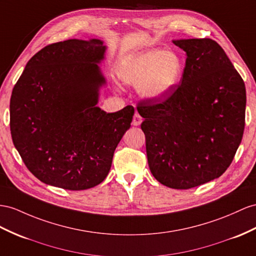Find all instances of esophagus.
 <instances>
[{"label":"esophagus","instance_id":"esophagus-1","mask_svg":"<svg viewBox=\"0 0 256 256\" xmlns=\"http://www.w3.org/2000/svg\"><path fill=\"white\" fill-rule=\"evenodd\" d=\"M142 122V118L140 116V114L138 112H136L133 118V126H138Z\"/></svg>","mask_w":256,"mask_h":256}]
</instances>
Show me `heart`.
I'll return each instance as SVG.
<instances>
[{
    "label": "heart",
    "instance_id": "heart-1",
    "mask_svg": "<svg viewBox=\"0 0 256 256\" xmlns=\"http://www.w3.org/2000/svg\"><path fill=\"white\" fill-rule=\"evenodd\" d=\"M182 64L173 52L152 50L130 60L120 71L124 83L138 85L140 95L159 100L180 81Z\"/></svg>",
    "mask_w": 256,
    "mask_h": 256
}]
</instances>
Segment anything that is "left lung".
I'll return each mask as SVG.
<instances>
[{"label": "left lung", "instance_id": "1", "mask_svg": "<svg viewBox=\"0 0 256 256\" xmlns=\"http://www.w3.org/2000/svg\"><path fill=\"white\" fill-rule=\"evenodd\" d=\"M182 82L137 104L149 168L162 185L189 189L213 180L234 160L244 130L246 86L218 43L187 38Z\"/></svg>", "mask_w": 256, "mask_h": 256}]
</instances>
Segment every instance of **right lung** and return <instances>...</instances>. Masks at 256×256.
<instances>
[{"label": "right lung", "instance_id": "add662e5", "mask_svg": "<svg viewBox=\"0 0 256 256\" xmlns=\"http://www.w3.org/2000/svg\"><path fill=\"white\" fill-rule=\"evenodd\" d=\"M98 38L50 44L31 58L12 92L10 134L29 171L48 185L84 190L107 178L130 128L133 106L97 107L106 84Z\"/></svg>", "mask_w": 256, "mask_h": 256}]
</instances>
